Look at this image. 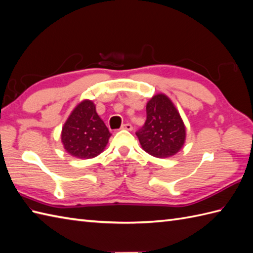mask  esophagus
<instances>
[{
	"instance_id": "34e87169",
	"label": "esophagus",
	"mask_w": 253,
	"mask_h": 253,
	"mask_svg": "<svg viewBox=\"0 0 253 253\" xmlns=\"http://www.w3.org/2000/svg\"><path fill=\"white\" fill-rule=\"evenodd\" d=\"M122 129L131 131V130H132V126L130 125V124H125V125H123V126H122Z\"/></svg>"
}]
</instances>
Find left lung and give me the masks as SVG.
<instances>
[{
	"label": "left lung",
	"mask_w": 253,
	"mask_h": 253,
	"mask_svg": "<svg viewBox=\"0 0 253 253\" xmlns=\"http://www.w3.org/2000/svg\"><path fill=\"white\" fill-rule=\"evenodd\" d=\"M136 135L147 153L166 159L180 151L187 132L173 101L164 93H157L147 102V121Z\"/></svg>",
	"instance_id": "8db88e82"
}]
</instances>
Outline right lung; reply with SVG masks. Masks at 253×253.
Wrapping results in <instances>:
<instances>
[{
    "label": "right lung",
    "mask_w": 253,
    "mask_h": 253,
    "mask_svg": "<svg viewBox=\"0 0 253 253\" xmlns=\"http://www.w3.org/2000/svg\"><path fill=\"white\" fill-rule=\"evenodd\" d=\"M112 133L95 110L92 100L84 99L74 107L64 123L61 141L72 157L87 160L104 151Z\"/></svg>",
    "instance_id": "obj_1"
}]
</instances>
